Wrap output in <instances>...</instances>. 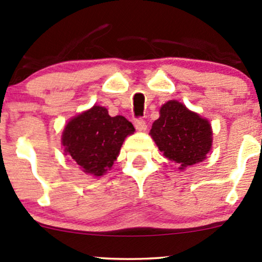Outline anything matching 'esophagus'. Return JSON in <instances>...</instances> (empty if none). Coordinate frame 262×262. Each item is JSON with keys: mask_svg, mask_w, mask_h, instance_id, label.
<instances>
[{"mask_svg": "<svg viewBox=\"0 0 262 262\" xmlns=\"http://www.w3.org/2000/svg\"><path fill=\"white\" fill-rule=\"evenodd\" d=\"M134 125H135V128H137L139 132L146 130V123H145L144 119H141V118L135 119V121H134Z\"/></svg>", "mask_w": 262, "mask_h": 262, "instance_id": "1", "label": "esophagus"}]
</instances>
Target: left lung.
Instances as JSON below:
<instances>
[{
	"label": "left lung",
	"instance_id": "8db88e82",
	"mask_svg": "<svg viewBox=\"0 0 262 262\" xmlns=\"http://www.w3.org/2000/svg\"><path fill=\"white\" fill-rule=\"evenodd\" d=\"M150 135L159 150L168 160L179 163L181 169L204 161L212 146L209 121L176 100L162 105Z\"/></svg>",
	"mask_w": 262,
	"mask_h": 262
}]
</instances>
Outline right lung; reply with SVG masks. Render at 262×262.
I'll use <instances>...</instances> for the list:
<instances>
[{
  "label": "right lung",
  "instance_id": "right-lung-1",
  "mask_svg": "<svg viewBox=\"0 0 262 262\" xmlns=\"http://www.w3.org/2000/svg\"><path fill=\"white\" fill-rule=\"evenodd\" d=\"M135 129L123 116L111 117L102 106L75 116L62 133L64 155L77 162L85 174L101 177L112 168L119 150Z\"/></svg>",
  "mask_w": 262,
  "mask_h": 262
}]
</instances>
